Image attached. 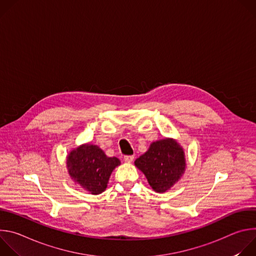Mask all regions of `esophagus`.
Returning <instances> with one entry per match:
<instances>
[{
    "instance_id": "1",
    "label": "esophagus",
    "mask_w": 256,
    "mask_h": 256,
    "mask_svg": "<svg viewBox=\"0 0 256 256\" xmlns=\"http://www.w3.org/2000/svg\"><path fill=\"white\" fill-rule=\"evenodd\" d=\"M134 155H126V156H124V161L126 162H132V160H134Z\"/></svg>"
}]
</instances>
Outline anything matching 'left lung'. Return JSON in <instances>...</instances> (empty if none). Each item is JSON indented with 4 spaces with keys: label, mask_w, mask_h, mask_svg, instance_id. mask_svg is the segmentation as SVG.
<instances>
[{
    "label": "left lung",
    "mask_w": 256,
    "mask_h": 256,
    "mask_svg": "<svg viewBox=\"0 0 256 256\" xmlns=\"http://www.w3.org/2000/svg\"><path fill=\"white\" fill-rule=\"evenodd\" d=\"M134 165L146 175L156 192H164L181 177L186 164L180 146L172 138H164L152 142Z\"/></svg>",
    "instance_id": "left-lung-1"
}]
</instances>
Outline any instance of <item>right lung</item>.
<instances>
[{
  "label": "right lung",
  "mask_w": 256,
  "mask_h": 256,
  "mask_svg": "<svg viewBox=\"0 0 256 256\" xmlns=\"http://www.w3.org/2000/svg\"><path fill=\"white\" fill-rule=\"evenodd\" d=\"M120 164L116 157H107L95 144H83L72 150L66 161L70 177L92 194L105 190L114 169Z\"/></svg>",
  "instance_id": "add662e5"
}]
</instances>
